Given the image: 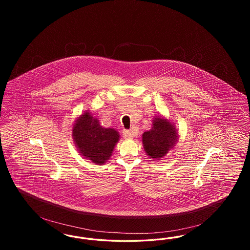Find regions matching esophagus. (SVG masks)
<instances>
[{"mask_svg":"<svg viewBox=\"0 0 250 250\" xmlns=\"http://www.w3.org/2000/svg\"><path fill=\"white\" fill-rule=\"evenodd\" d=\"M123 133H124L125 138L132 139V138H134L137 135V130L136 129H134V130H125Z\"/></svg>","mask_w":250,"mask_h":250,"instance_id":"1","label":"esophagus"}]
</instances>
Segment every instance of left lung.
Wrapping results in <instances>:
<instances>
[{"mask_svg":"<svg viewBox=\"0 0 250 250\" xmlns=\"http://www.w3.org/2000/svg\"><path fill=\"white\" fill-rule=\"evenodd\" d=\"M152 128L143 134L144 151L152 159L163 158L178 142V130L168 120L158 116L153 120Z\"/></svg>","mask_w":250,"mask_h":250,"instance_id":"left-lung-1","label":"left lung"}]
</instances>
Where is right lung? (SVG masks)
Instances as JSON below:
<instances>
[{
	"instance_id": "add662e5",
	"label": "right lung",
	"mask_w": 250,
	"mask_h": 250,
	"mask_svg": "<svg viewBox=\"0 0 250 250\" xmlns=\"http://www.w3.org/2000/svg\"><path fill=\"white\" fill-rule=\"evenodd\" d=\"M72 136L81 155L98 165L107 162L120 139L119 132L100 125L89 110L75 121Z\"/></svg>"
}]
</instances>
